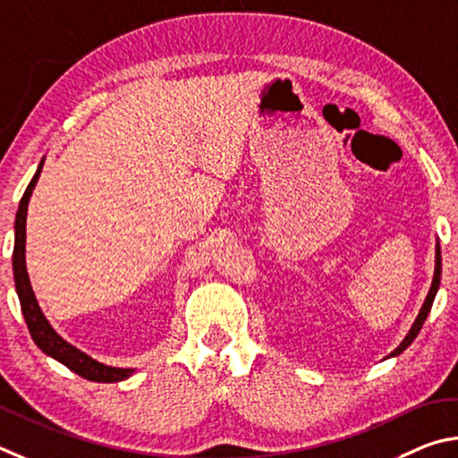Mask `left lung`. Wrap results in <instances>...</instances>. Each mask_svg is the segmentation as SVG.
I'll use <instances>...</instances> for the list:
<instances>
[{
  "label": "left lung",
  "mask_w": 458,
  "mask_h": 458,
  "mask_svg": "<svg viewBox=\"0 0 458 458\" xmlns=\"http://www.w3.org/2000/svg\"><path fill=\"white\" fill-rule=\"evenodd\" d=\"M440 274H443V259H440V243H438V239H437V247H435V276H432V284H430V290H428L427 300H424L422 308H420V311H419V316H416L414 324L411 326V330H408V334L404 335V340L400 342V344H398V348L392 350L386 358H396V356L403 354V352H404L408 346H411V344L414 342L416 335H419V332L422 330L424 319L428 318V314H430V308H432V301H435L437 293H438V287H440Z\"/></svg>",
  "instance_id": "left-lung-1"
}]
</instances>
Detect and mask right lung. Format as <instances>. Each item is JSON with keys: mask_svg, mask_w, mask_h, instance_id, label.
Masks as SVG:
<instances>
[{"mask_svg": "<svg viewBox=\"0 0 458 458\" xmlns=\"http://www.w3.org/2000/svg\"><path fill=\"white\" fill-rule=\"evenodd\" d=\"M44 160L46 157L39 160V166L34 174V179L30 181L28 189L20 200L18 213H15V242H13L12 266H13V282H15V292H18V298H20L21 314L26 318L28 330L31 334V338H34L36 346L42 350L44 354L58 360L60 364L70 368L72 372H76L78 376H82V378L92 380V382L126 380L134 374V368L106 366L98 362V360H94L92 356H88L86 352L72 346V344L64 340L62 335L54 330L52 324L47 322V318L44 316V311L36 300V293L31 290L28 267H26V221H28V205H30L31 192H34L38 184L39 173H42L44 168Z\"/></svg>", "mask_w": 458, "mask_h": 458, "instance_id": "1", "label": "right lung"}]
</instances>
